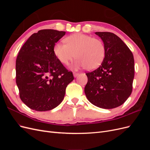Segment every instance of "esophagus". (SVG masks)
Returning <instances> with one entry per match:
<instances>
[{
    "label": "esophagus",
    "instance_id": "1",
    "mask_svg": "<svg viewBox=\"0 0 150 150\" xmlns=\"http://www.w3.org/2000/svg\"><path fill=\"white\" fill-rule=\"evenodd\" d=\"M79 74L78 73V72H74V73H73V75H74V76L75 77V78H76V77L78 76Z\"/></svg>",
    "mask_w": 150,
    "mask_h": 150
}]
</instances>
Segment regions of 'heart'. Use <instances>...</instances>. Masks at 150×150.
I'll return each instance as SVG.
<instances>
[{
  "label": "heart",
  "mask_w": 150,
  "mask_h": 150,
  "mask_svg": "<svg viewBox=\"0 0 150 150\" xmlns=\"http://www.w3.org/2000/svg\"><path fill=\"white\" fill-rule=\"evenodd\" d=\"M65 44L57 43L54 53L62 64H69L74 57L77 59L74 67H84L88 70L97 68L105 56V46L101 39L81 33L67 36Z\"/></svg>",
  "instance_id": "obj_1"
}]
</instances>
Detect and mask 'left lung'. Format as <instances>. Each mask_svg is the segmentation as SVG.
I'll list each match as a JSON object with an SVG mask.
<instances>
[{"instance_id":"8db88e82","label":"left lung","mask_w":150,"mask_h":150,"mask_svg":"<svg viewBox=\"0 0 150 150\" xmlns=\"http://www.w3.org/2000/svg\"><path fill=\"white\" fill-rule=\"evenodd\" d=\"M105 46V56L98 69L86 73L84 93L94 105L104 109L121 106L131 95L134 76L133 53L116 34L95 33Z\"/></svg>"}]
</instances>
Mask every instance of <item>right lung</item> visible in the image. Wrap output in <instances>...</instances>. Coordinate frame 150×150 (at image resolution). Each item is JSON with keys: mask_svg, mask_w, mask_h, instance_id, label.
<instances>
[{"mask_svg": "<svg viewBox=\"0 0 150 150\" xmlns=\"http://www.w3.org/2000/svg\"><path fill=\"white\" fill-rule=\"evenodd\" d=\"M66 34L40 30L27 40L16 59V83L20 98L38 111L51 110L63 100L67 86L74 76L54 53L55 44Z\"/></svg>", "mask_w": 150, "mask_h": 150, "instance_id": "add662e5", "label": "right lung"}]
</instances>
